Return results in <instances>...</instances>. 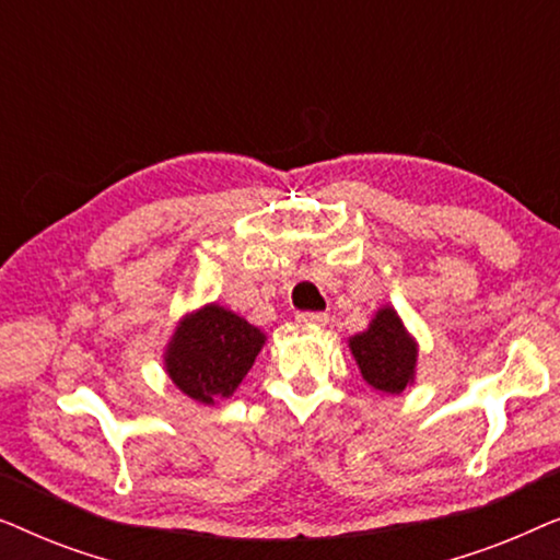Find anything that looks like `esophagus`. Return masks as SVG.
Instances as JSON below:
<instances>
[{
  "label": "esophagus",
  "mask_w": 560,
  "mask_h": 560,
  "mask_svg": "<svg viewBox=\"0 0 560 560\" xmlns=\"http://www.w3.org/2000/svg\"><path fill=\"white\" fill-rule=\"evenodd\" d=\"M295 320L303 328H324L328 324V313H298Z\"/></svg>",
  "instance_id": "obj_1"
}]
</instances>
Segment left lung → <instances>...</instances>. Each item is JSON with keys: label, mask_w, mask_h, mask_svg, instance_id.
<instances>
[{"label": "left lung", "mask_w": 560, "mask_h": 560, "mask_svg": "<svg viewBox=\"0 0 560 560\" xmlns=\"http://www.w3.org/2000/svg\"><path fill=\"white\" fill-rule=\"evenodd\" d=\"M349 349L366 385L380 393L400 395L416 380L418 341L393 305H382L362 334L349 336Z\"/></svg>", "instance_id": "obj_1"}]
</instances>
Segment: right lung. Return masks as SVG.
<instances>
[{"label":"right lung","mask_w":560,"mask_h":560,"mask_svg":"<svg viewBox=\"0 0 560 560\" xmlns=\"http://www.w3.org/2000/svg\"><path fill=\"white\" fill-rule=\"evenodd\" d=\"M265 347V334L219 303L186 313L165 347V372L190 400L213 405L234 395Z\"/></svg>","instance_id":"1"}]
</instances>
